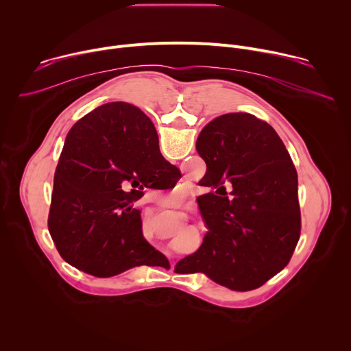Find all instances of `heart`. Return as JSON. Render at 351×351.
<instances>
[{
  "mask_svg": "<svg viewBox=\"0 0 351 351\" xmlns=\"http://www.w3.org/2000/svg\"><path fill=\"white\" fill-rule=\"evenodd\" d=\"M182 195V186H180V182H176L169 190L167 191H158L157 193V198L160 199V202H164V203H173L176 202V199Z\"/></svg>",
  "mask_w": 351,
  "mask_h": 351,
  "instance_id": "1",
  "label": "heart"
}]
</instances>
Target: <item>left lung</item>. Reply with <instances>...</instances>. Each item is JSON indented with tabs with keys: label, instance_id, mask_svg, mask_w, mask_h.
<instances>
[{
	"label": "left lung",
	"instance_id": "8db88e82",
	"mask_svg": "<svg viewBox=\"0 0 351 351\" xmlns=\"http://www.w3.org/2000/svg\"><path fill=\"white\" fill-rule=\"evenodd\" d=\"M195 148L207 164L198 184L213 189L197 198L208 232L176 268L236 291L257 289L289 264L300 239L293 161L275 129L245 112L213 119Z\"/></svg>",
	"mask_w": 351,
	"mask_h": 351
}]
</instances>
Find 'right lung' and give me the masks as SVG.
I'll return each mask as SVG.
<instances>
[{
  "instance_id": "1",
  "label": "right lung",
  "mask_w": 351,
  "mask_h": 351,
  "mask_svg": "<svg viewBox=\"0 0 351 351\" xmlns=\"http://www.w3.org/2000/svg\"><path fill=\"white\" fill-rule=\"evenodd\" d=\"M143 118L122 101L95 108L66 134L56 169L49 234L68 264L97 278L167 265L143 237L133 203L144 187L171 189L182 175L162 157L156 129H145Z\"/></svg>"
}]
</instances>
